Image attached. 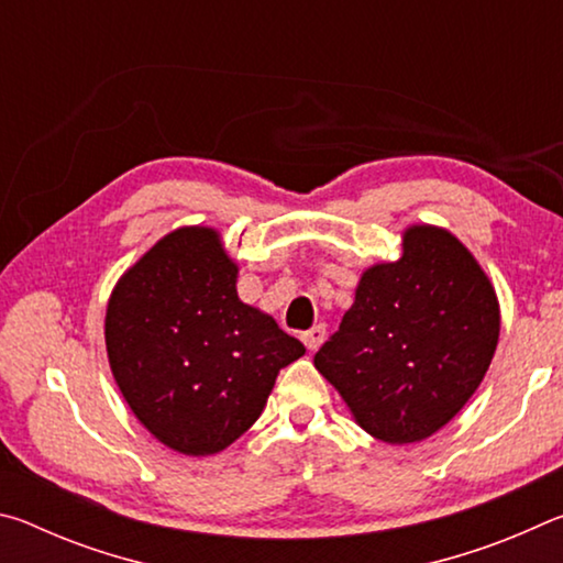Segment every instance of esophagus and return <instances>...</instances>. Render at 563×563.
<instances>
[{"mask_svg": "<svg viewBox=\"0 0 563 563\" xmlns=\"http://www.w3.org/2000/svg\"><path fill=\"white\" fill-rule=\"evenodd\" d=\"M300 340L305 342V347H308L310 352H316L322 345V340H325V325H316V328L305 330Z\"/></svg>", "mask_w": 563, "mask_h": 563, "instance_id": "1", "label": "esophagus"}]
</instances>
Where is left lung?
I'll return each mask as SVG.
<instances>
[{"mask_svg": "<svg viewBox=\"0 0 563 563\" xmlns=\"http://www.w3.org/2000/svg\"><path fill=\"white\" fill-rule=\"evenodd\" d=\"M499 302L452 233L415 225L402 258L369 268L316 367L362 430L389 444L434 434L487 375Z\"/></svg>", "mask_w": 563, "mask_h": 563, "instance_id": "obj_1", "label": "left lung"}]
</instances>
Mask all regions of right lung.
<instances>
[{
	"label": "right lung",
	"mask_w": 563,
	"mask_h": 563,
	"mask_svg": "<svg viewBox=\"0 0 563 563\" xmlns=\"http://www.w3.org/2000/svg\"><path fill=\"white\" fill-rule=\"evenodd\" d=\"M235 263L211 228H178L111 292L107 352L133 415L190 456L233 444L261 417L300 340L238 300Z\"/></svg>",
	"instance_id": "1"
}]
</instances>
